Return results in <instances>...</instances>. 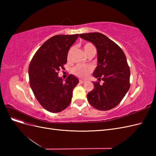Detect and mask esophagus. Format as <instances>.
Wrapping results in <instances>:
<instances>
[{
    "mask_svg": "<svg viewBox=\"0 0 156 156\" xmlns=\"http://www.w3.org/2000/svg\"><path fill=\"white\" fill-rule=\"evenodd\" d=\"M84 83H85V81H84V80H81V79L79 80V83L80 84H83Z\"/></svg>",
    "mask_w": 156,
    "mask_h": 156,
    "instance_id": "esophagus-1",
    "label": "esophagus"
}]
</instances>
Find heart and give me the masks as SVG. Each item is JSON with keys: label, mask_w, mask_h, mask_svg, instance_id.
Segmentation results:
<instances>
[{"label": "heart", "mask_w": 156, "mask_h": 156, "mask_svg": "<svg viewBox=\"0 0 156 156\" xmlns=\"http://www.w3.org/2000/svg\"><path fill=\"white\" fill-rule=\"evenodd\" d=\"M83 49L85 53L87 55H89L92 52L96 51V49L94 45L91 43H87L83 46ZM72 51V48L70 49L68 52V58H69L71 53ZM93 71V67L90 65H83V64H78L73 68L72 72L74 75L77 77L81 78L87 77L89 74H90Z\"/></svg>", "instance_id": "1"}]
</instances>
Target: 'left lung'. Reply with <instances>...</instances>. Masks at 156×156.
<instances>
[{
  "label": "left lung",
  "instance_id": "left-lung-1",
  "mask_svg": "<svg viewBox=\"0 0 156 156\" xmlns=\"http://www.w3.org/2000/svg\"><path fill=\"white\" fill-rule=\"evenodd\" d=\"M90 41L98 51V66L93 76L100 85L93 82L94 89L87 94V100L98 110L108 111L120 103L130 87V69L124 51L114 41L100 32L79 34Z\"/></svg>",
  "mask_w": 156,
  "mask_h": 156
}]
</instances>
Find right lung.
<instances>
[{"label": "right lung", "mask_w": 156, "mask_h": 156, "mask_svg": "<svg viewBox=\"0 0 156 156\" xmlns=\"http://www.w3.org/2000/svg\"><path fill=\"white\" fill-rule=\"evenodd\" d=\"M79 34L56 35L47 40L36 51L29 68L30 86L45 109L58 112L72 101L73 90L78 79L69 75L64 82L58 71L67 62L68 51Z\"/></svg>", "instance_id": "right-lung-1"}]
</instances>
